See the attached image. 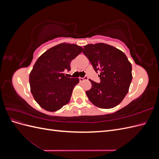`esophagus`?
I'll return each instance as SVG.
<instances>
[{"instance_id":"1","label":"esophagus","mask_w":159,"mask_h":159,"mask_svg":"<svg viewBox=\"0 0 159 159\" xmlns=\"http://www.w3.org/2000/svg\"><path fill=\"white\" fill-rule=\"evenodd\" d=\"M79 80H80V81H83L84 80H88V77H84V78H81V77H80L79 78Z\"/></svg>"}]
</instances>
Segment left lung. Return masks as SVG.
<instances>
[{
  "label": "left lung",
  "mask_w": 159,
  "mask_h": 159,
  "mask_svg": "<svg viewBox=\"0 0 159 159\" xmlns=\"http://www.w3.org/2000/svg\"><path fill=\"white\" fill-rule=\"evenodd\" d=\"M83 53L92 64L100 83L90 80L91 88L85 93L95 106L110 109L121 103L132 81V66L120 50L104 43L84 46Z\"/></svg>",
  "instance_id": "obj_1"
}]
</instances>
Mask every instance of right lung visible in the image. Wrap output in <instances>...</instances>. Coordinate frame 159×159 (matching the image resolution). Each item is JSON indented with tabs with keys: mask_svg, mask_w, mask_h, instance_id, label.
I'll return each instance as SVG.
<instances>
[{
	"mask_svg": "<svg viewBox=\"0 0 159 159\" xmlns=\"http://www.w3.org/2000/svg\"><path fill=\"white\" fill-rule=\"evenodd\" d=\"M83 48L74 44L61 43L42 54L29 75L30 91L36 102L48 111L60 109L70 102L79 78H68L72 60L81 53Z\"/></svg>",
	"mask_w": 159,
	"mask_h": 159,
	"instance_id": "obj_1",
	"label": "right lung"
}]
</instances>
